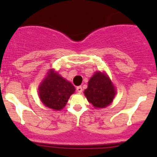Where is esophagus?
<instances>
[{"label": "esophagus", "mask_w": 157, "mask_h": 157, "mask_svg": "<svg viewBox=\"0 0 157 157\" xmlns=\"http://www.w3.org/2000/svg\"><path fill=\"white\" fill-rule=\"evenodd\" d=\"M77 91L79 93H81L82 91H83V89H82V86H77Z\"/></svg>", "instance_id": "34e87169"}]
</instances>
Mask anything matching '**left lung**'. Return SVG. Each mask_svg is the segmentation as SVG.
Returning a JSON list of instances; mask_svg holds the SVG:
<instances>
[{
  "label": "left lung",
  "mask_w": 157,
  "mask_h": 157,
  "mask_svg": "<svg viewBox=\"0 0 157 157\" xmlns=\"http://www.w3.org/2000/svg\"><path fill=\"white\" fill-rule=\"evenodd\" d=\"M85 96L95 108H105L113 100L115 90L113 84L105 74L96 72L90 78Z\"/></svg>",
  "instance_id": "obj_1"
}]
</instances>
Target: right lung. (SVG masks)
<instances>
[{
	"instance_id": "obj_1",
	"label": "right lung",
	"mask_w": 157,
	"mask_h": 157,
	"mask_svg": "<svg viewBox=\"0 0 157 157\" xmlns=\"http://www.w3.org/2000/svg\"><path fill=\"white\" fill-rule=\"evenodd\" d=\"M75 91L71 83L67 81L54 71L51 70L48 76L41 83L39 93L42 102L45 106L55 110L63 109L68 99Z\"/></svg>"
}]
</instances>
